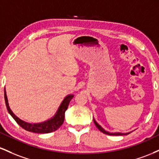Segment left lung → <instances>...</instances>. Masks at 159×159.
Masks as SVG:
<instances>
[{
	"label": "left lung",
	"instance_id": "left-lung-1",
	"mask_svg": "<svg viewBox=\"0 0 159 159\" xmlns=\"http://www.w3.org/2000/svg\"><path fill=\"white\" fill-rule=\"evenodd\" d=\"M93 122H94L95 125H96V126L98 129V130L101 131V132H103L104 134H108V135H116V136H117V135H126V134H130V133L132 132H127V133H121V132H114V133H113V132H107V131L105 130V129H104L101 126V125H98V123L96 121V120H95L94 118H93Z\"/></svg>",
	"mask_w": 159,
	"mask_h": 159
}]
</instances>
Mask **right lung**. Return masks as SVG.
I'll use <instances>...</instances> for the list:
<instances>
[{
    "instance_id": "obj_1",
    "label": "right lung",
    "mask_w": 159,
    "mask_h": 159,
    "mask_svg": "<svg viewBox=\"0 0 159 159\" xmlns=\"http://www.w3.org/2000/svg\"><path fill=\"white\" fill-rule=\"evenodd\" d=\"M73 94L67 95L64 98V99L62 101L61 105H60L57 111L56 114L49 120H45V121L42 122V123H30L19 119L15 114H13V112H12L10 106H9L6 90L4 89L5 102H6V106L9 114L16 120V123L19 124L20 126L22 127L24 129L28 131V132L39 133V134H45V133L54 132V131L57 130V129H59L61 126L62 124L63 123V121H64L66 111L68 108L69 104L71 100H72V98H73Z\"/></svg>"
}]
</instances>
